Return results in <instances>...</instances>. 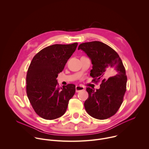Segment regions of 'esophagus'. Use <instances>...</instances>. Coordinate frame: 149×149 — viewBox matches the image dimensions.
<instances>
[{
	"label": "esophagus",
	"instance_id": "esophagus-1",
	"mask_svg": "<svg viewBox=\"0 0 149 149\" xmlns=\"http://www.w3.org/2000/svg\"><path fill=\"white\" fill-rule=\"evenodd\" d=\"M75 90H76V92L78 93L80 91L84 90V87H82V86H77L75 87Z\"/></svg>",
	"mask_w": 149,
	"mask_h": 149
}]
</instances>
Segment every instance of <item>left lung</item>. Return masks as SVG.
<instances>
[{"label": "left lung", "instance_id": "obj_1", "mask_svg": "<svg viewBox=\"0 0 149 149\" xmlns=\"http://www.w3.org/2000/svg\"><path fill=\"white\" fill-rule=\"evenodd\" d=\"M78 49L83 51L91 61L90 76L93 81H101L96 91L87 88L89 95L84 102L85 109L95 118H110L120 107L126 91L127 78L123 62L113 49L100 41L82 43ZM106 75L112 76L107 79Z\"/></svg>", "mask_w": 149, "mask_h": 149}]
</instances>
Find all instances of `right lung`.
<instances>
[{
	"instance_id": "right-lung-1",
	"label": "right lung",
	"mask_w": 149,
	"mask_h": 149,
	"mask_svg": "<svg viewBox=\"0 0 149 149\" xmlns=\"http://www.w3.org/2000/svg\"><path fill=\"white\" fill-rule=\"evenodd\" d=\"M78 43L55 44L40 51L33 58L26 75V93L36 113L46 120H54L65 113L69 100L75 93L70 84L59 88L56 78Z\"/></svg>"
}]
</instances>
